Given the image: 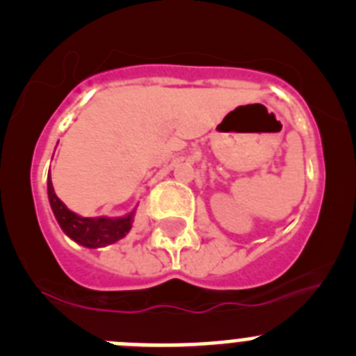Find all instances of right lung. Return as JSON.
<instances>
[{
    "label": "right lung",
    "mask_w": 356,
    "mask_h": 356,
    "mask_svg": "<svg viewBox=\"0 0 356 356\" xmlns=\"http://www.w3.org/2000/svg\"><path fill=\"white\" fill-rule=\"evenodd\" d=\"M48 196L51 203L53 213L65 234L85 248H102L106 244L119 241L130 232L131 217L134 213L119 219H108V217H80L67 209L55 194L51 178L48 180Z\"/></svg>",
    "instance_id": "obj_1"
}]
</instances>
